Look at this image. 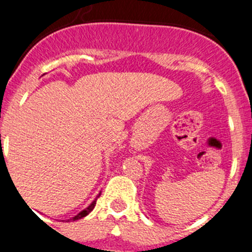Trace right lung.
Listing matches in <instances>:
<instances>
[{"label": "right lung", "mask_w": 252, "mask_h": 252, "mask_svg": "<svg viewBox=\"0 0 252 252\" xmlns=\"http://www.w3.org/2000/svg\"><path fill=\"white\" fill-rule=\"evenodd\" d=\"M99 195H101V193H99V194L97 195V198H98ZM97 198H95L94 201H93L92 203L90 204V206L87 207L86 209H83V211H82V212H79V213H78L77 216H74V217H72V218H70V220H72V221H77V220H81V218L86 217L87 215H90V213L92 212V211H93V208H94V206H95V202H97Z\"/></svg>", "instance_id": "right-lung-1"}]
</instances>
